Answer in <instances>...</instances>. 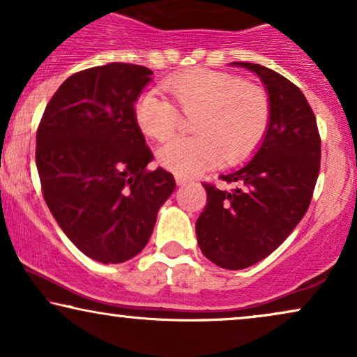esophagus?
<instances>
[{"label":"esophagus","instance_id":"1","mask_svg":"<svg viewBox=\"0 0 357 357\" xmlns=\"http://www.w3.org/2000/svg\"><path fill=\"white\" fill-rule=\"evenodd\" d=\"M175 182H177V185H187L188 178L182 177V175H175Z\"/></svg>","mask_w":357,"mask_h":357}]
</instances>
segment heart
Masks as SVG:
<instances>
[{"mask_svg":"<svg viewBox=\"0 0 357 357\" xmlns=\"http://www.w3.org/2000/svg\"><path fill=\"white\" fill-rule=\"evenodd\" d=\"M162 87L180 110L195 114L192 128L197 135L170 139L158 151L160 165L175 175L193 177L222 159H245L261 143L270 125L266 91L231 73L198 68L169 77ZM133 115L141 133L159 141L167 139L178 123V110L172 102L153 91L138 97Z\"/></svg>","mask_w":357,"mask_h":357,"instance_id":"b5f03b06","label":"heart"}]
</instances>
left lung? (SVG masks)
I'll use <instances>...</instances> for the list:
<instances>
[{"label": "left lung", "mask_w": 357, "mask_h": 357, "mask_svg": "<svg viewBox=\"0 0 357 357\" xmlns=\"http://www.w3.org/2000/svg\"><path fill=\"white\" fill-rule=\"evenodd\" d=\"M270 97V125L252 159L221 175L234 190L203 185L208 204L197 221L203 255L224 270H243L276 250L309 208L320 170V136L305 96L289 79L257 63Z\"/></svg>", "instance_id": "obj_1"}]
</instances>
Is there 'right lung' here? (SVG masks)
<instances>
[{"label":"right lung","instance_id":"1","mask_svg":"<svg viewBox=\"0 0 357 357\" xmlns=\"http://www.w3.org/2000/svg\"><path fill=\"white\" fill-rule=\"evenodd\" d=\"M151 76L130 63L76 73L53 94L37 130L48 209L84 255L105 265L143 250L175 190L167 170H146L154 155L133 115Z\"/></svg>","mask_w":357,"mask_h":357}]
</instances>
